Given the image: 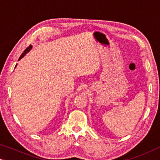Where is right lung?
Here are the masks:
<instances>
[{"label":"right lung","mask_w":160,"mask_h":160,"mask_svg":"<svg viewBox=\"0 0 160 160\" xmlns=\"http://www.w3.org/2000/svg\"><path fill=\"white\" fill-rule=\"evenodd\" d=\"M32 46H31V45H30V46H29V47L25 49V50H24V52L22 53V54L21 55L20 57H19V60H21V59H22V58H23L24 56L25 55H26L27 53L28 52H29L31 49H32ZM16 66H17V65H16ZM16 66H15V67H16Z\"/></svg>","instance_id":"1"}]
</instances>
